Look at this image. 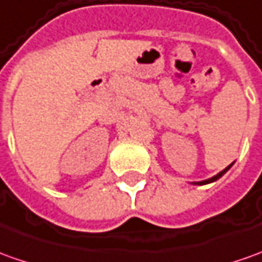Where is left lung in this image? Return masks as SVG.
Returning <instances> with one entry per match:
<instances>
[{
	"label": "left lung",
	"mask_w": 262,
	"mask_h": 262,
	"mask_svg": "<svg viewBox=\"0 0 262 262\" xmlns=\"http://www.w3.org/2000/svg\"><path fill=\"white\" fill-rule=\"evenodd\" d=\"M229 168H231V165H229L228 168L224 169V170H221V172H220V173H218V175H215V176H213V178H211V179H206V181H202V182H198V185H206V183H211V182H213V181H216V179H220L221 176L224 175V173H225V172H227V170H228Z\"/></svg>",
	"instance_id": "1"
}]
</instances>
